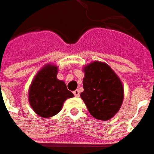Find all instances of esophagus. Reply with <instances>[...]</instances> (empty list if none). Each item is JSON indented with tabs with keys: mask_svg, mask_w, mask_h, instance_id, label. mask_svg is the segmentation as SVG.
<instances>
[{
	"mask_svg": "<svg viewBox=\"0 0 154 154\" xmlns=\"http://www.w3.org/2000/svg\"><path fill=\"white\" fill-rule=\"evenodd\" d=\"M73 94H74V95L75 96V97H79V91L78 90V89H76V90H75L74 92H73Z\"/></svg>",
	"mask_w": 154,
	"mask_h": 154,
	"instance_id": "obj_1",
	"label": "esophagus"
}]
</instances>
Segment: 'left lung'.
<instances>
[{
	"label": "left lung",
	"instance_id": "8db88e82",
	"mask_svg": "<svg viewBox=\"0 0 154 154\" xmlns=\"http://www.w3.org/2000/svg\"><path fill=\"white\" fill-rule=\"evenodd\" d=\"M80 97L94 118L108 121L117 113L124 98L123 85L107 64L94 61L84 68Z\"/></svg>",
	"mask_w": 154,
	"mask_h": 154
}]
</instances>
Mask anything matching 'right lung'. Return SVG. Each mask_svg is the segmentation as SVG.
<instances>
[{
  "instance_id": "obj_1",
  "label": "right lung",
  "mask_w": 154,
  "mask_h": 154,
  "mask_svg": "<svg viewBox=\"0 0 154 154\" xmlns=\"http://www.w3.org/2000/svg\"><path fill=\"white\" fill-rule=\"evenodd\" d=\"M57 66L48 64L36 75L29 90V101L32 110L42 117L57 115L67 98L74 94L66 85L57 78Z\"/></svg>"
}]
</instances>
